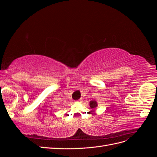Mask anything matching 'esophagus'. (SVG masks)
<instances>
[{"instance_id": "obj_1", "label": "esophagus", "mask_w": 157, "mask_h": 157, "mask_svg": "<svg viewBox=\"0 0 157 157\" xmlns=\"http://www.w3.org/2000/svg\"><path fill=\"white\" fill-rule=\"evenodd\" d=\"M80 101H82V99H79V100L77 101H76V102H77V103H78V102H80Z\"/></svg>"}]
</instances>
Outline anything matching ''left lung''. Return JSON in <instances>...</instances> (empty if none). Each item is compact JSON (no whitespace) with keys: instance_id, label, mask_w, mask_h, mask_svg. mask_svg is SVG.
<instances>
[{"instance_id":"1","label":"left lung","mask_w":157,"mask_h":157,"mask_svg":"<svg viewBox=\"0 0 157 157\" xmlns=\"http://www.w3.org/2000/svg\"><path fill=\"white\" fill-rule=\"evenodd\" d=\"M90 107L91 109H94L98 107V102L95 100H92L90 101Z\"/></svg>"}]
</instances>
